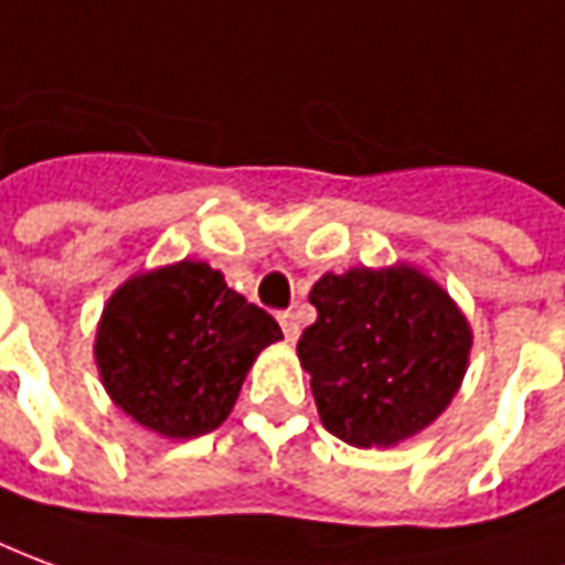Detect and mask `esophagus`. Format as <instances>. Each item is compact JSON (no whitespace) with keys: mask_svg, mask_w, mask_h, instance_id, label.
<instances>
[{"mask_svg":"<svg viewBox=\"0 0 565 565\" xmlns=\"http://www.w3.org/2000/svg\"><path fill=\"white\" fill-rule=\"evenodd\" d=\"M278 321H281L284 339H287V342H296V339H299V321H296L294 311H281Z\"/></svg>","mask_w":565,"mask_h":565,"instance_id":"34e87169","label":"esophagus"}]
</instances>
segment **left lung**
Here are the masks:
<instances>
[{
  "label": "left lung",
  "mask_w": 565,
  "mask_h": 565,
  "mask_svg": "<svg viewBox=\"0 0 565 565\" xmlns=\"http://www.w3.org/2000/svg\"><path fill=\"white\" fill-rule=\"evenodd\" d=\"M318 321L296 354L323 428L351 447H394L428 428L459 392L471 327L413 266L327 271L311 287Z\"/></svg>",
  "instance_id": "left-lung-1"
}]
</instances>
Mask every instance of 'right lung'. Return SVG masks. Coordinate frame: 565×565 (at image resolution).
<instances>
[{
	"label": "right lung",
	"instance_id": "right-lung-1",
	"mask_svg": "<svg viewBox=\"0 0 565 565\" xmlns=\"http://www.w3.org/2000/svg\"><path fill=\"white\" fill-rule=\"evenodd\" d=\"M281 327L207 263H173L125 281L106 302L94 358L118 409L189 440L220 428L256 354Z\"/></svg>",
	"mask_w": 565,
	"mask_h": 565
}]
</instances>
